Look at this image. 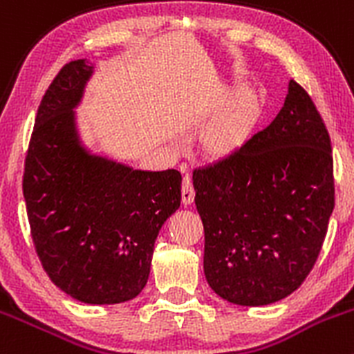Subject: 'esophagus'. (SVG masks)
I'll return each mask as SVG.
<instances>
[{
	"label": "esophagus",
	"mask_w": 354,
	"mask_h": 354,
	"mask_svg": "<svg viewBox=\"0 0 354 354\" xmlns=\"http://www.w3.org/2000/svg\"><path fill=\"white\" fill-rule=\"evenodd\" d=\"M193 198H195V188H193L189 176H185L183 185H181V202H183V205H189Z\"/></svg>",
	"instance_id": "esophagus-1"
}]
</instances>
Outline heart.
<instances>
[{"label":"heart","instance_id":"1","mask_svg":"<svg viewBox=\"0 0 354 354\" xmlns=\"http://www.w3.org/2000/svg\"><path fill=\"white\" fill-rule=\"evenodd\" d=\"M261 115V100L251 86L230 93L218 113L202 132V146L210 156L224 158L239 151L251 139Z\"/></svg>","mask_w":354,"mask_h":354}]
</instances>
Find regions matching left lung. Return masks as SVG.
I'll use <instances>...</instances> for the list:
<instances>
[{
	"mask_svg": "<svg viewBox=\"0 0 354 354\" xmlns=\"http://www.w3.org/2000/svg\"><path fill=\"white\" fill-rule=\"evenodd\" d=\"M193 187L212 290L245 307L295 292L317 261L334 208L333 147L308 93L290 81L277 118L237 152L195 167Z\"/></svg>",
	"mask_w": 354,
	"mask_h": 354,
	"instance_id": "left-lung-1",
	"label": "left lung"
}]
</instances>
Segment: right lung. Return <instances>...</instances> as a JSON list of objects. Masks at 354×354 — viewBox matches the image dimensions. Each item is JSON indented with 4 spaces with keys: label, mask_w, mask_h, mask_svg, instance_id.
I'll use <instances>...</instances> for the list:
<instances>
[{
    "label": "right lung",
    "mask_w": 354,
    "mask_h": 354,
    "mask_svg": "<svg viewBox=\"0 0 354 354\" xmlns=\"http://www.w3.org/2000/svg\"><path fill=\"white\" fill-rule=\"evenodd\" d=\"M93 74L71 61L47 88L25 158L33 245L52 283L91 305L127 302L147 283L154 243L181 203L176 169L140 171L89 154L74 109Z\"/></svg>",
    "instance_id": "1"
}]
</instances>
